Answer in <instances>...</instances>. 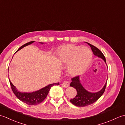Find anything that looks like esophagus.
Instances as JSON below:
<instances>
[{
    "label": "esophagus",
    "mask_w": 125,
    "mask_h": 125,
    "mask_svg": "<svg viewBox=\"0 0 125 125\" xmlns=\"http://www.w3.org/2000/svg\"><path fill=\"white\" fill-rule=\"evenodd\" d=\"M70 85V83L69 82L67 81V80H65L64 81V82H63V83H62V85L63 87H67L68 86H69Z\"/></svg>",
    "instance_id": "esophagus-1"
}]
</instances>
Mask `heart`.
<instances>
[{
	"instance_id": "obj_1",
	"label": "heart",
	"mask_w": 125,
	"mask_h": 125,
	"mask_svg": "<svg viewBox=\"0 0 125 125\" xmlns=\"http://www.w3.org/2000/svg\"><path fill=\"white\" fill-rule=\"evenodd\" d=\"M61 60L68 64V71L71 75L77 76L83 73L92 60V53L88 47L68 44L60 51Z\"/></svg>"
}]
</instances>
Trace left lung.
I'll return each instance as SVG.
<instances>
[{
	"label": "left lung",
	"instance_id": "8db88e82",
	"mask_svg": "<svg viewBox=\"0 0 125 125\" xmlns=\"http://www.w3.org/2000/svg\"><path fill=\"white\" fill-rule=\"evenodd\" d=\"M87 43L91 47L92 51L94 52V54L98 57L102 58L103 60H104L105 63H106L105 56L104 55L102 52L99 49L97 48L96 47L93 46V45L89 43ZM79 76H77L71 79L72 82L70 83V86L76 89L77 93L76 97L73 99H70V101L73 104L76 106L84 107L94 103L102 96L105 90L107 82H106L104 86L103 87V88L100 91L95 93H91L86 91L82 85L80 81H79Z\"/></svg>",
	"mask_w": 125,
	"mask_h": 125
}]
</instances>
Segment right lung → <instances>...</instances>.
<instances>
[{
	"mask_svg": "<svg viewBox=\"0 0 125 125\" xmlns=\"http://www.w3.org/2000/svg\"><path fill=\"white\" fill-rule=\"evenodd\" d=\"M34 42V41H31L28 42L27 43L23 44V46L20 47L18 49L17 51L20 50L21 49H22V48L24 47L27 46L28 45L33 43ZM41 43L42 44L43 43L41 42ZM9 81L10 84V86H11L12 91L14 93V94L16 95V97H17L19 99L22 101V102L27 104V105H38L39 104L42 103L45 99V98L47 97L50 88H51L52 86L55 85H59V83H53L52 84H49L48 86L44 87L43 88H42L35 92H33L31 93H22L18 91L17 89H15V87L13 85V84L11 83L10 81L9 80Z\"/></svg>",
	"mask_w": 125,
	"mask_h": 125,
	"instance_id": "add662e5",
	"label": "right lung"
}]
</instances>
